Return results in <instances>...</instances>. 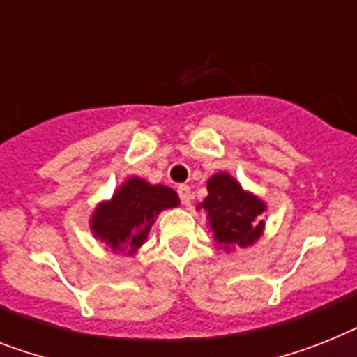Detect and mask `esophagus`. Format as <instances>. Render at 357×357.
<instances>
[{"label":"esophagus","mask_w":357,"mask_h":357,"mask_svg":"<svg viewBox=\"0 0 357 357\" xmlns=\"http://www.w3.org/2000/svg\"><path fill=\"white\" fill-rule=\"evenodd\" d=\"M178 195H181L182 204L191 206V190L188 185H178Z\"/></svg>","instance_id":"esophagus-1"}]
</instances>
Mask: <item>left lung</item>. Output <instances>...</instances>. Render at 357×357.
I'll use <instances>...</instances> for the list:
<instances>
[{"mask_svg": "<svg viewBox=\"0 0 357 357\" xmlns=\"http://www.w3.org/2000/svg\"><path fill=\"white\" fill-rule=\"evenodd\" d=\"M206 188L208 197L197 204V210L206 213L215 248L231 253L235 248L253 246L263 237L268 206L261 197L244 190L228 172L213 173Z\"/></svg>", "mask_w": 357, "mask_h": 357, "instance_id": "1", "label": "left lung"}]
</instances>
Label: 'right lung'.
<instances>
[{
    "label": "right lung",
    "instance_id": "add662e5",
    "mask_svg": "<svg viewBox=\"0 0 357 357\" xmlns=\"http://www.w3.org/2000/svg\"><path fill=\"white\" fill-rule=\"evenodd\" d=\"M178 206L181 199L173 188L132 175L114 190L111 199L96 204L89 217V229L107 252L135 257L158 215Z\"/></svg>",
    "mask_w": 357,
    "mask_h": 357
}]
</instances>
